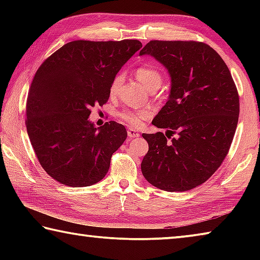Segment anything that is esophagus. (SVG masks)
<instances>
[{
	"instance_id": "esophagus-1",
	"label": "esophagus",
	"mask_w": 260,
	"mask_h": 260,
	"mask_svg": "<svg viewBox=\"0 0 260 260\" xmlns=\"http://www.w3.org/2000/svg\"><path fill=\"white\" fill-rule=\"evenodd\" d=\"M127 135H128L129 139H133V138H139L140 133L138 131H135L134 128H128L127 129Z\"/></svg>"
}]
</instances>
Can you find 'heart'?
<instances>
[{
	"instance_id": "obj_1",
	"label": "heart",
	"mask_w": 260,
	"mask_h": 260,
	"mask_svg": "<svg viewBox=\"0 0 260 260\" xmlns=\"http://www.w3.org/2000/svg\"><path fill=\"white\" fill-rule=\"evenodd\" d=\"M136 77L139 80L143 83L144 86L150 89L151 87L156 85H160L161 82V73L159 70L153 67V65H141L136 69ZM124 76L122 73H117L112 79L111 85H110V94L116 95L118 89L122 82ZM151 112L149 110H133V109H125L119 112V118L124 120L131 126L139 127L142 125V122L150 118Z\"/></svg>"
}]
</instances>
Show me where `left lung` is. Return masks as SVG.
<instances>
[{
    "mask_svg": "<svg viewBox=\"0 0 260 260\" xmlns=\"http://www.w3.org/2000/svg\"><path fill=\"white\" fill-rule=\"evenodd\" d=\"M140 55L155 57L172 81L169 101L152 120L167 132L142 134L149 150L141 171L161 190H190L212 177L230 151L240 114L235 82L204 42L152 40Z\"/></svg>",
    "mask_w": 260,
    "mask_h": 260,
    "instance_id": "obj_1",
    "label": "left lung"
}]
</instances>
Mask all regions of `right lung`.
I'll return each mask as SVG.
<instances>
[{"instance_id":"add662e5","label":"right lung","mask_w":260,"mask_h":260,"mask_svg":"<svg viewBox=\"0 0 260 260\" xmlns=\"http://www.w3.org/2000/svg\"><path fill=\"white\" fill-rule=\"evenodd\" d=\"M142 43L139 40L69 42L38 69L26 101V128L43 170L69 187H86L108 173L127 138L124 125L96 128L90 109L108 102L110 85Z\"/></svg>"}]
</instances>
